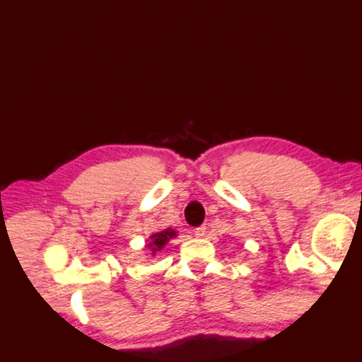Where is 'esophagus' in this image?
<instances>
[{
	"mask_svg": "<svg viewBox=\"0 0 362 362\" xmlns=\"http://www.w3.org/2000/svg\"><path fill=\"white\" fill-rule=\"evenodd\" d=\"M205 233H207V228H205V226H199V228L194 229V235L196 237H204Z\"/></svg>",
	"mask_w": 362,
	"mask_h": 362,
	"instance_id": "34e87169",
	"label": "esophagus"
}]
</instances>
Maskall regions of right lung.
<instances>
[{
	"mask_svg": "<svg viewBox=\"0 0 362 362\" xmlns=\"http://www.w3.org/2000/svg\"><path fill=\"white\" fill-rule=\"evenodd\" d=\"M177 237V230L173 228H168V229H161L158 232H153L151 237L147 238V250L151 251L152 256H155L158 251H161L163 247L166 246V243L169 240Z\"/></svg>",
	"mask_w": 362,
	"mask_h": 362,
	"instance_id": "1",
	"label": "right lung"
}]
</instances>
